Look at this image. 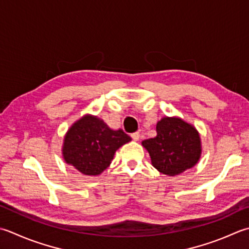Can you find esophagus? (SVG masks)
<instances>
[{
    "instance_id": "obj_1",
    "label": "esophagus",
    "mask_w": 249,
    "mask_h": 249,
    "mask_svg": "<svg viewBox=\"0 0 249 249\" xmlns=\"http://www.w3.org/2000/svg\"><path fill=\"white\" fill-rule=\"evenodd\" d=\"M131 138H133L135 141H138L139 140V133H138V131H136V133L131 134Z\"/></svg>"
}]
</instances>
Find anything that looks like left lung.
<instances>
[{
    "instance_id": "8db88e82",
    "label": "left lung",
    "mask_w": 249,
    "mask_h": 249,
    "mask_svg": "<svg viewBox=\"0 0 249 249\" xmlns=\"http://www.w3.org/2000/svg\"><path fill=\"white\" fill-rule=\"evenodd\" d=\"M142 145L160 173L176 176L196 166L202 154L201 137L193 125L180 118L165 116L157 124V136Z\"/></svg>"
}]
</instances>
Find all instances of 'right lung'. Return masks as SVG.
I'll use <instances>...</instances> for the list:
<instances>
[{
	"label": "right lung",
	"mask_w": 249,
	"mask_h": 249,
	"mask_svg": "<svg viewBox=\"0 0 249 249\" xmlns=\"http://www.w3.org/2000/svg\"><path fill=\"white\" fill-rule=\"evenodd\" d=\"M130 140L122 129H111L101 119L86 114L67 131L62 157L83 175L98 176L109 167L115 151Z\"/></svg>",
	"instance_id": "add662e5"
}]
</instances>
